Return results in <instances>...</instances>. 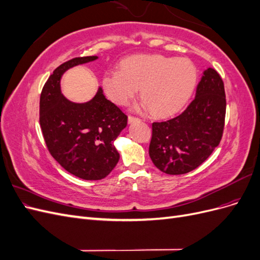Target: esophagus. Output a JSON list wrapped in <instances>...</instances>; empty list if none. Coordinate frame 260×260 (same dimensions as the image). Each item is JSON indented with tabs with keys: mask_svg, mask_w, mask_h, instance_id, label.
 Masks as SVG:
<instances>
[{
	"mask_svg": "<svg viewBox=\"0 0 260 260\" xmlns=\"http://www.w3.org/2000/svg\"><path fill=\"white\" fill-rule=\"evenodd\" d=\"M139 119L138 118H136V117H133V116H129L128 117V122L129 123H132V122H136V121H138Z\"/></svg>",
	"mask_w": 260,
	"mask_h": 260,
	"instance_id": "obj_1",
	"label": "esophagus"
}]
</instances>
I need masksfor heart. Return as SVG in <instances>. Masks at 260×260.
Returning <instances> with one entry per match:
<instances>
[{"label": "heart", "mask_w": 260, "mask_h": 260, "mask_svg": "<svg viewBox=\"0 0 260 260\" xmlns=\"http://www.w3.org/2000/svg\"><path fill=\"white\" fill-rule=\"evenodd\" d=\"M198 70L191 60L162 55H142L124 59L121 70H109L103 78L107 96L125 105L141 90L143 107L157 117L178 113L191 98Z\"/></svg>", "instance_id": "1"}]
</instances>
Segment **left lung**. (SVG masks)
Listing matches in <instances>:
<instances>
[{
	"label": "left lung",
	"mask_w": 260,
	"mask_h": 260,
	"mask_svg": "<svg viewBox=\"0 0 260 260\" xmlns=\"http://www.w3.org/2000/svg\"><path fill=\"white\" fill-rule=\"evenodd\" d=\"M225 106L221 77L214 68H207L185 111L152 124L148 153L155 166L167 175H183L198 168L220 143Z\"/></svg>",
	"instance_id": "left-lung-1"
}]
</instances>
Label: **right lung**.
I'll list each match as a JSON object with an SVG mask.
<instances>
[{"label": "right lung", "mask_w": 260, "mask_h": 260, "mask_svg": "<svg viewBox=\"0 0 260 260\" xmlns=\"http://www.w3.org/2000/svg\"><path fill=\"white\" fill-rule=\"evenodd\" d=\"M98 58L76 57L58 66L45 82L40 98V125L46 146L62 168L83 180H101L111 174L119 160L114 141L128 121L127 115L105 98L101 86L85 103H75L62 95V75Z\"/></svg>", "instance_id": "1"}]
</instances>
